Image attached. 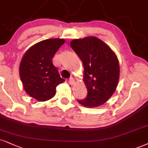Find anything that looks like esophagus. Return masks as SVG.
<instances>
[{
    "instance_id": "1",
    "label": "esophagus",
    "mask_w": 148,
    "mask_h": 148,
    "mask_svg": "<svg viewBox=\"0 0 148 148\" xmlns=\"http://www.w3.org/2000/svg\"><path fill=\"white\" fill-rule=\"evenodd\" d=\"M69 84L71 85H73V84L75 83V80L73 77H70L69 78Z\"/></svg>"
}]
</instances>
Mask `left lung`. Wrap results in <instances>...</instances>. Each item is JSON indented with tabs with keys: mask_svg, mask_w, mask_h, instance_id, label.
Instances as JSON below:
<instances>
[{
	"mask_svg": "<svg viewBox=\"0 0 148 148\" xmlns=\"http://www.w3.org/2000/svg\"><path fill=\"white\" fill-rule=\"evenodd\" d=\"M70 45L83 63L84 82L88 91L86 98L77 101L88 108L103 104L114 93L119 79L116 55L106 44L94 36L73 40Z\"/></svg>",
	"mask_w": 148,
	"mask_h": 148,
	"instance_id": "1",
	"label": "left lung"
}]
</instances>
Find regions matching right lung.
Returning <instances> with one entry per match:
<instances>
[{"label": "right lung", "instance_id": "add662e5", "mask_svg": "<svg viewBox=\"0 0 148 148\" xmlns=\"http://www.w3.org/2000/svg\"><path fill=\"white\" fill-rule=\"evenodd\" d=\"M63 39H48L29 48L20 64V76L29 95L39 101L53 97L58 85L65 81L60 77L52 59L64 43Z\"/></svg>", "mask_w": 148, "mask_h": 148}]
</instances>
